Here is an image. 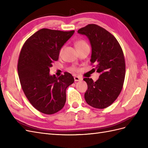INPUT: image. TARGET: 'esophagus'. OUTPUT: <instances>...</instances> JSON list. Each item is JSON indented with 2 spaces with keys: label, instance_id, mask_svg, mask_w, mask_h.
Segmentation results:
<instances>
[{
  "label": "esophagus",
  "instance_id": "1",
  "mask_svg": "<svg viewBox=\"0 0 148 148\" xmlns=\"http://www.w3.org/2000/svg\"><path fill=\"white\" fill-rule=\"evenodd\" d=\"M74 79L75 82H79V81H81V80H82V78L79 77H77V76H75V77H74Z\"/></svg>",
  "mask_w": 148,
  "mask_h": 148
}]
</instances>
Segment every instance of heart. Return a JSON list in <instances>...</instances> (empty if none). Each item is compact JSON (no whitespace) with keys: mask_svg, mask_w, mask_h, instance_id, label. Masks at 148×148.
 Segmentation results:
<instances>
[{"mask_svg":"<svg viewBox=\"0 0 148 148\" xmlns=\"http://www.w3.org/2000/svg\"><path fill=\"white\" fill-rule=\"evenodd\" d=\"M86 45H88V44H87V43L86 42H85L84 41H83V40H78V41H77L75 42V47H76V48H78V47H82V46H86ZM62 51H63V48H62L60 49V54H61ZM71 70H73V71L77 70V69H75V68H72V69H71Z\"/></svg>","mask_w":148,"mask_h":148,"instance_id":"obj_1","label":"heart"}]
</instances>
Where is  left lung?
<instances>
[{
    "instance_id": "obj_1",
    "label": "left lung",
    "mask_w": 148,
    "mask_h": 148,
    "mask_svg": "<svg viewBox=\"0 0 148 148\" xmlns=\"http://www.w3.org/2000/svg\"><path fill=\"white\" fill-rule=\"evenodd\" d=\"M78 33L88 38L91 46L90 61L97 64L94 69L100 75L96 82L85 78L88 84L85 101L95 108L110 106L122 91L125 75V63L122 49L109 31L95 25H88Z\"/></svg>"
}]
</instances>
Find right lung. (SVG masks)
Segmentation results:
<instances>
[{
    "label": "right lung",
    "instance_id": "right-lung-1",
    "mask_svg": "<svg viewBox=\"0 0 148 148\" xmlns=\"http://www.w3.org/2000/svg\"><path fill=\"white\" fill-rule=\"evenodd\" d=\"M74 33L43 28L26 40L21 49L18 62L21 88L31 104L43 114H53L63 108L66 89L74 82L69 73L60 77L49 73L62 46Z\"/></svg>",
    "mask_w": 148,
    "mask_h": 148
}]
</instances>
